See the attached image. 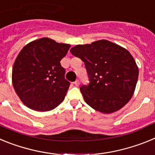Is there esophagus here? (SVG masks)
<instances>
[{"mask_svg": "<svg viewBox=\"0 0 155 155\" xmlns=\"http://www.w3.org/2000/svg\"><path fill=\"white\" fill-rule=\"evenodd\" d=\"M74 84H75V86H78L80 84V81H79V80H77L74 82Z\"/></svg>", "mask_w": 155, "mask_h": 155, "instance_id": "1", "label": "esophagus"}]
</instances>
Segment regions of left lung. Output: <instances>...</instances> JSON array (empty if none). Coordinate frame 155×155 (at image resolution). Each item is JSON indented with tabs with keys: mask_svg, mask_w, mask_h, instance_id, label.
<instances>
[{
	"mask_svg": "<svg viewBox=\"0 0 155 155\" xmlns=\"http://www.w3.org/2000/svg\"><path fill=\"white\" fill-rule=\"evenodd\" d=\"M70 51L84 63L89 84L82 85L80 90L91 108L102 113H112L132 98L139 70L126 49L102 39L78 45Z\"/></svg>",
	"mask_w": 155,
	"mask_h": 155,
	"instance_id": "obj_1",
	"label": "left lung"
}]
</instances>
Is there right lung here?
I'll use <instances>...</instances> for the list:
<instances>
[{"label": "right lung", "mask_w": 155, "mask_h": 155, "mask_svg": "<svg viewBox=\"0 0 155 155\" xmlns=\"http://www.w3.org/2000/svg\"><path fill=\"white\" fill-rule=\"evenodd\" d=\"M70 47L69 44L42 38L20 51L12 70V84L27 107L46 112L63 102L71 83L65 79L61 61Z\"/></svg>", "instance_id": "add662e5"}]
</instances>
